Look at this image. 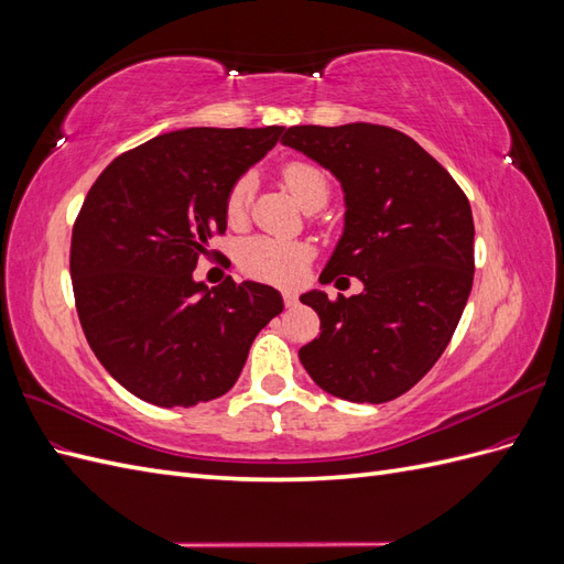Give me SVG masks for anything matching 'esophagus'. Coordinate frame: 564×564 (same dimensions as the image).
I'll list each match as a JSON object with an SVG mask.
<instances>
[{
    "instance_id": "1",
    "label": "esophagus",
    "mask_w": 564,
    "mask_h": 564,
    "mask_svg": "<svg viewBox=\"0 0 564 564\" xmlns=\"http://www.w3.org/2000/svg\"><path fill=\"white\" fill-rule=\"evenodd\" d=\"M284 303H286V308H294V305L299 303V296L294 292H284Z\"/></svg>"
}]
</instances>
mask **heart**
<instances>
[{
	"label": "heart",
	"mask_w": 564,
	"mask_h": 564,
	"mask_svg": "<svg viewBox=\"0 0 564 564\" xmlns=\"http://www.w3.org/2000/svg\"><path fill=\"white\" fill-rule=\"evenodd\" d=\"M282 178L289 187V193L301 204H308L317 197H329V178L317 164L311 162H289L282 172ZM251 197V178L242 176L237 181L226 199V214L230 224L242 220L249 207ZM308 259V251L294 242H280L272 237H251L240 247V265L253 278L268 282H289L294 280L303 270V263Z\"/></svg>",
	"instance_id": "1"
}]
</instances>
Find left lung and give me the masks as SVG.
<instances>
[{"mask_svg":"<svg viewBox=\"0 0 564 564\" xmlns=\"http://www.w3.org/2000/svg\"><path fill=\"white\" fill-rule=\"evenodd\" d=\"M282 145L340 183L344 232L322 270L357 278V296L313 289L301 303L319 336L301 365L329 395L381 404L419 383L445 352L473 286V214L449 172L390 127H292Z\"/></svg>","mask_w":564,"mask_h":564,"instance_id":"left-lung-1","label":"left lung"}]
</instances>
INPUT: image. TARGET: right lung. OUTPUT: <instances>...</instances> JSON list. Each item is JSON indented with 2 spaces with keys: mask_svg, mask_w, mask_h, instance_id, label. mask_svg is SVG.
Masks as SVG:
<instances>
[{
  "mask_svg": "<svg viewBox=\"0 0 564 564\" xmlns=\"http://www.w3.org/2000/svg\"><path fill=\"white\" fill-rule=\"evenodd\" d=\"M284 127L169 131L106 166L73 230L70 275L91 350L158 406H195L235 386L249 348L284 311L278 289L193 278L226 232V199Z\"/></svg>",
  "mask_w": 564,
  "mask_h": 564,
  "instance_id": "obj_1",
  "label": "right lung"
}]
</instances>
